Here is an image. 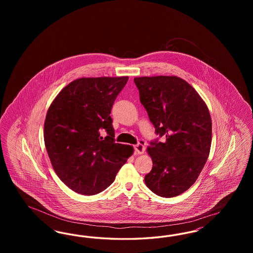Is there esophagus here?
Instances as JSON below:
<instances>
[{
	"instance_id": "obj_1",
	"label": "esophagus",
	"mask_w": 253,
	"mask_h": 253,
	"mask_svg": "<svg viewBox=\"0 0 253 253\" xmlns=\"http://www.w3.org/2000/svg\"><path fill=\"white\" fill-rule=\"evenodd\" d=\"M134 151L137 153V154H144L145 152V142L144 141H140L138 142L137 144L134 146Z\"/></svg>"
}]
</instances>
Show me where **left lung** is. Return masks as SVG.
<instances>
[{"instance_id": "left-lung-1", "label": "left lung", "mask_w": 253, "mask_h": 253, "mask_svg": "<svg viewBox=\"0 0 253 253\" xmlns=\"http://www.w3.org/2000/svg\"><path fill=\"white\" fill-rule=\"evenodd\" d=\"M140 102L164 141L147 148L153 169L145 184L162 197L189 190L210 155L211 119L207 104L192 85L175 76L134 78Z\"/></svg>"}]
</instances>
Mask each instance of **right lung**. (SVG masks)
<instances>
[{
    "label": "right lung",
    "mask_w": 253,
    "mask_h": 253,
    "mask_svg": "<svg viewBox=\"0 0 253 253\" xmlns=\"http://www.w3.org/2000/svg\"><path fill=\"white\" fill-rule=\"evenodd\" d=\"M128 77L82 78L66 85L49 107L44 143L57 175L76 193L104 191L133 153L115 143L111 109ZM106 131L103 138L101 134Z\"/></svg>",
    "instance_id": "right-lung-1"
}]
</instances>
